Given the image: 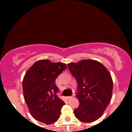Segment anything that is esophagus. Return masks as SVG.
<instances>
[{
	"label": "esophagus",
	"mask_w": 132,
	"mask_h": 132,
	"mask_svg": "<svg viewBox=\"0 0 132 132\" xmlns=\"http://www.w3.org/2000/svg\"><path fill=\"white\" fill-rule=\"evenodd\" d=\"M72 97H73L72 96H68V97H67V98L68 99H70V98H71Z\"/></svg>",
	"instance_id": "1"
}]
</instances>
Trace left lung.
Listing matches in <instances>:
<instances>
[{"instance_id": "obj_1", "label": "left lung", "mask_w": 132, "mask_h": 132, "mask_svg": "<svg viewBox=\"0 0 132 132\" xmlns=\"http://www.w3.org/2000/svg\"><path fill=\"white\" fill-rule=\"evenodd\" d=\"M77 82L76 96L79 107L75 117L84 122H91L102 116L111 102L113 82L109 71L102 64L92 59L67 64Z\"/></svg>"}]
</instances>
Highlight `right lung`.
<instances>
[{
  "mask_svg": "<svg viewBox=\"0 0 132 132\" xmlns=\"http://www.w3.org/2000/svg\"><path fill=\"white\" fill-rule=\"evenodd\" d=\"M67 68L62 62L43 59L36 62L25 74L23 80L24 98L36 120L51 124L60 117L65 103L57 97L55 80Z\"/></svg>",
  "mask_w": 132,
  "mask_h": 132,
  "instance_id": "obj_1",
  "label": "right lung"
}]
</instances>
